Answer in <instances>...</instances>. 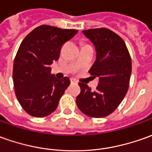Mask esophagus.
Instances as JSON below:
<instances>
[{
	"instance_id": "obj_1",
	"label": "esophagus",
	"mask_w": 152,
	"mask_h": 152,
	"mask_svg": "<svg viewBox=\"0 0 152 152\" xmlns=\"http://www.w3.org/2000/svg\"><path fill=\"white\" fill-rule=\"evenodd\" d=\"M71 83H72V84H76L77 82H76V80H74V79H71Z\"/></svg>"
}]
</instances>
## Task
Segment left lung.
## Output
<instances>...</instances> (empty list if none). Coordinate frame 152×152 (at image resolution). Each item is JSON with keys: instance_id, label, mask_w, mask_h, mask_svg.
Masks as SVG:
<instances>
[{"instance_id": "left-lung-1", "label": "left lung", "mask_w": 152, "mask_h": 152, "mask_svg": "<svg viewBox=\"0 0 152 152\" xmlns=\"http://www.w3.org/2000/svg\"><path fill=\"white\" fill-rule=\"evenodd\" d=\"M82 33L95 46L96 57L89 70L92 77H98L96 91L79 83L80 93L76 104L85 115L101 118L111 114L127 92L132 74V60L124 41L106 28L90 29Z\"/></svg>"}]
</instances>
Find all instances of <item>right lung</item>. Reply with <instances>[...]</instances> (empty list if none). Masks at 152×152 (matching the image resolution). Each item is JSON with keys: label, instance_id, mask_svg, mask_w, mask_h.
<instances>
[{"label": "right lung", "instance_id": "add662e5", "mask_svg": "<svg viewBox=\"0 0 152 152\" xmlns=\"http://www.w3.org/2000/svg\"><path fill=\"white\" fill-rule=\"evenodd\" d=\"M78 32L42 25L25 37L14 61L15 96L29 115L44 117L56 111L71 80L56 78L50 65L57 61L62 45Z\"/></svg>", "mask_w": 152, "mask_h": 152}]
</instances>
